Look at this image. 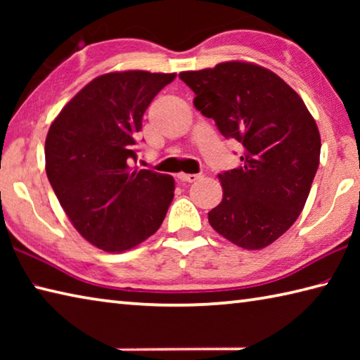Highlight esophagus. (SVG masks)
I'll list each match as a JSON object with an SVG mask.
<instances>
[{
	"mask_svg": "<svg viewBox=\"0 0 360 360\" xmlns=\"http://www.w3.org/2000/svg\"><path fill=\"white\" fill-rule=\"evenodd\" d=\"M178 178L181 182H195L202 178V174H186V173H181L178 174Z\"/></svg>",
	"mask_w": 360,
	"mask_h": 360,
	"instance_id": "34e87169",
	"label": "esophagus"
}]
</instances>
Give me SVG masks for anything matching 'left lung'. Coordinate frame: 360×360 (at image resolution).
<instances>
[{"label": "left lung", "mask_w": 360, "mask_h": 360, "mask_svg": "<svg viewBox=\"0 0 360 360\" xmlns=\"http://www.w3.org/2000/svg\"><path fill=\"white\" fill-rule=\"evenodd\" d=\"M195 108L225 138L243 146L241 167L219 174L222 202L211 227L245 249H262L290 229L307 203L319 167L321 136L294 89L275 72L246 62L179 75Z\"/></svg>", "instance_id": "obj_1"}]
</instances>
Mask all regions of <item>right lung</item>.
<instances>
[{
  "instance_id": "1",
  "label": "right lung",
  "mask_w": 360,
  "mask_h": 360,
  "mask_svg": "<svg viewBox=\"0 0 360 360\" xmlns=\"http://www.w3.org/2000/svg\"><path fill=\"white\" fill-rule=\"evenodd\" d=\"M174 72L122 71L95 77L52 122L46 173L71 224L108 252H124L160 227L174 179L131 169L136 136L154 96Z\"/></svg>"
}]
</instances>
